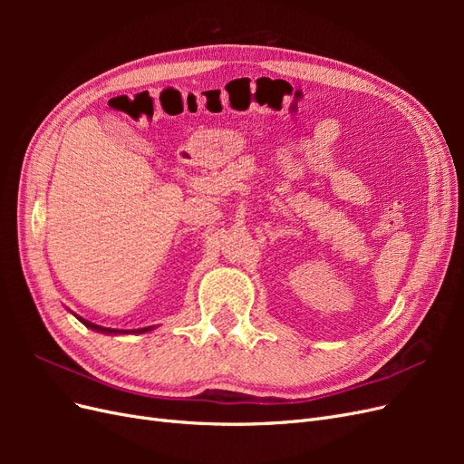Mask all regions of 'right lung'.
<instances>
[{"label": "right lung", "mask_w": 464, "mask_h": 464, "mask_svg": "<svg viewBox=\"0 0 464 464\" xmlns=\"http://www.w3.org/2000/svg\"><path fill=\"white\" fill-rule=\"evenodd\" d=\"M75 315V314H73ZM82 325H85L87 329H92V331H96V333H104V334H143V333H149V331H152L154 329V325H150V327H143V329H110V327H102V325H96V323H91V321H87V319H82V317H79V315H75Z\"/></svg>", "instance_id": "right-lung-1"}]
</instances>
